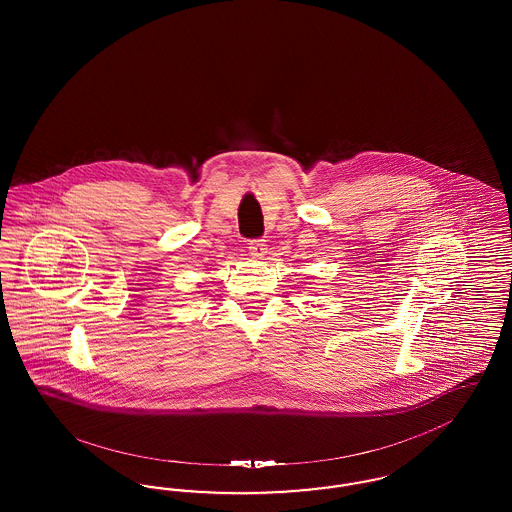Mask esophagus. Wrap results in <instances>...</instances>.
<instances>
[{
    "label": "esophagus",
    "mask_w": 512,
    "mask_h": 512,
    "mask_svg": "<svg viewBox=\"0 0 512 512\" xmlns=\"http://www.w3.org/2000/svg\"><path fill=\"white\" fill-rule=\"evenodd\" d=\"M249 253H251L253 257H265V253H267L265 240H251V242H249Z\"/></svg>",
    "instance_id": "34e87169"
}]
</instances>
